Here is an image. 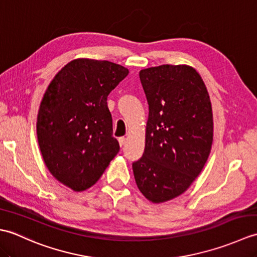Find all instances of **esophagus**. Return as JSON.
Listing matches in <instances>:
<instances>
[{"mask_svg": "<svg viewBox=\"0 0 257 257\" xmlns=\"http://www.w3.org/2000/svg\"><path fill=\"white\" fill-rule=\"evenodd\" d=\"M125 139L124 137H120L119 139H118V141H119V145H120V147H123L124 146V144H125Z\"/></svg>", "mask_w": 257, "mask_h": 257, "instance_id": "esophagus-1", "label": "esophagus"}]
</instances>
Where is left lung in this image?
Instances as JSON below:
<instances>
[{
  "instance_id": "obj_1",
  "label": "left lung",
  "mask_w": 257,
  "mask_h": 257,
  "mask_svg": "<svg viewBox=\"0 0 257 257\" xmlns=\"http://www.w3.org/2000/svg\"><path fill=\"white\" fill-rule=\"evenodd\" d=\"M149 105L143 157L133 163L137 187L152 203L177 198L201 173L213 143L210 96L188 65L141 69Z\"/></svg>"
}]
</instances>
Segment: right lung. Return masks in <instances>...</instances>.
Returning <instances> with one entry per match:
<instances>
[{
    "mask_svg": "<svg viewBox=\"0 0 257 257\" xmlns=\"http://www.w3.org/2000/svg\"><path fill=\"white\" fill-rule=\"evenodd\" d=\"M128 73L108 61L74 59L41 101L36 132L43 159L52 176L76 192L94 185L118 154L107 97Z\"/></svg>",
    "mask_w": 257,
    "mask_h": 257,
    "instance_id": "right-lung-1",
    "label": "right lung"
}]
</instances>
